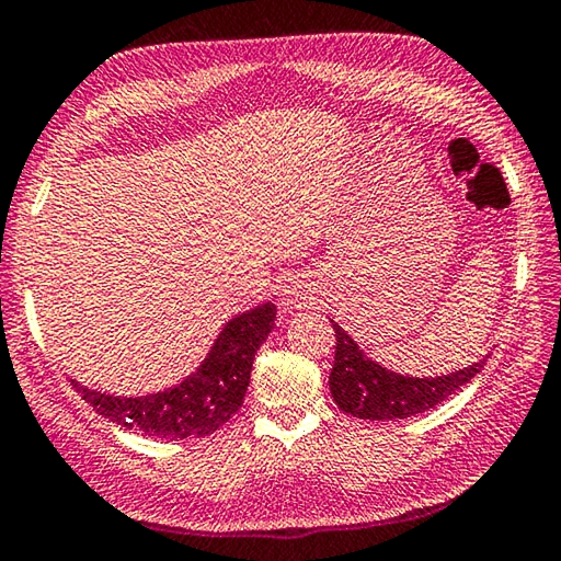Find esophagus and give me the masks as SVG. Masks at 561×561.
<instances>
[{"label":"esophagus","instance_id":"34e87169","mask_svg":"<svg viewBox=\"0 0 561 561\" xmlns=\"http://www.w3.org/2000/svg\"><path fill=\"white\" fill-rule=\"evenodd\" d=\"M305 302V293L298 288V285H285V288L280 290V305L283 308H302Z\"/></svg>","mask_w":561,"mask_h":561}]
</instances>
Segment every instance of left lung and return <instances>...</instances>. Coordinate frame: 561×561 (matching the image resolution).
Masks as SVG:
<instances>
[{
	"instance_id": "left-lung-1",
	"label": "left lung",
	"mask_w": 561,
	"mask_h": 561,
	"mask_svg": "<svg viewBox=\"0 0 561 561\" xmlns=\"http://www.w3.org/2000/svg\"><path fill=\"white\" fill-rule=\"evenodd\" d=\"M330 322L336 336L334 366L330 374L332 398L348 415L362 420H405L420 415L457 393L461 386H467L473 376L481 374L485 358H489L483 356L481 362L447 376L412 378L388 371L371 362L340 324L334 320Z\"/></svg>"
}]
</instances>
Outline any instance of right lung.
<instances>
[{"instance_id":"1","label":"right lung","mask_w":561,"mask_h":561,"mask_svg":"<svg viewBox=\"0 0 561 561\" xmlns=\"http://www.w3.org/2000/svg\"><path fill=\"white\" fill-rule=\"evenodd\" d=\"M273 322V302L231 317L197 371L161 393L124 398L84 388L76 378L70 383L92 410L126 430L163 439L213 435L244 403L253 356L266 342Z\"/></svg>"}]
</instances>
